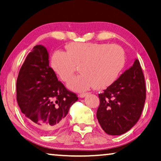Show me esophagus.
<instances>
[{
    "instance_id": "esophagus-1",
    "label": "esophagus",
    "mask_w": 161,
    "mask_h": 161,
    "mask_svg": "<svg viewBox=\"0 0 161 161\" xmlns=\"http://www.w3.org/2000/svg\"><path fill=\"white\" fill-rule=\"evenodd\" d=\"M88 95V93H81V94H80L79 95V97H80V98H83L86 97Z\"/></svg>"
}]
</instances>
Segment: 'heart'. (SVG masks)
<instances>
[{"instance_id": "heart-1", "label": "heart", "mask_w": 161, "mask_h": 161, "mask_svg": "<svg viewBox=\"0 0 161 161\" xmlns=\"http://www.w3.org/2000/svg\"><path fill=\"white\" fill-rule=\"evenodd\" d=\"M66 53L56 50L53 54L50 66L64 81L70 80L80 66V75L71 79L68 87L83 92L94 87L103 90L113 85L126 64L124 49L118 45L97 42H71Z\"/></svg>"}]
</instances>
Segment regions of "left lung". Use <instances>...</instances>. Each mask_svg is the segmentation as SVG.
I'll return each instance as SVG.
<instances>
[{
	"mask_svg": "<svg viewBox=\"0 0 161 161\" xmlns=\"http://www.w3.org/2000/svg\"><path fill=\"white\" fill-rule=\"evenodd\" d=\"M98 96L97 119L105 133L121 135L135 125L146 98L145 77L138 59Z\"/></svg>",
	"mask_w": 161,
	"mask_h": 161,
	"instance_id": "8db88e82",
	"label": "left lung"
}]
</instances>
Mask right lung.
<instances>
[{
	"instance_id": "obj_1",
	"label": "right lung",
	"mask_w": 161,
	"mask_h": 161,
	"mask_svg": "<svg viewBox=\"0 0 161 161\" xmlns=\"http://www.w3.org/2000/svg\"><path fill=\"white\" fill-rule=\"evenodd\" d=\"M46 47L37 45L28 54L16 81V100L21 111L40 132L50 134L61 125L76 100L49 66Z\"/></svg>"
}]
</instances>
